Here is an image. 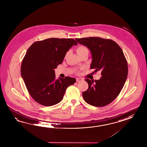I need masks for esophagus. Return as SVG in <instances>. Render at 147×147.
<instances>
[{"instance_id":"34e87169","label":"esophagus","mask_w":147,"mask_h":147,"mask_svg":"<svg viewBox=\"0 0 147 147\" xmlns=\"http://www.w3.org/2000/svg\"><path fill=\"white\" fill-rule=\"evenodd\" d=\"M76 82H80V81H82V79H81V78H76Z\"/></svg>"}]
</instances>
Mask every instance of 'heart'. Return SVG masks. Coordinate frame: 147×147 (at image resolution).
Wrapping results in <instances>:
<instances>
[{"instance_id":"b5f03b06","label":"heart","mask_w":147,"mask_h":147,"mask_svg":"<svg viewBox=\"0 0 147 147\" xmlns=\"http://www.w3.org/2000/svg\"><path fill=\"white\" fill-rule=\"evenodd\" d=\"M88 50L87 49V48H86L84 46H79L77 49H76V52L78 55L81 54L82 53H83V51H86V50Z\"/></svg>"}]
</instances>
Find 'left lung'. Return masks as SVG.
Instances as JSON below:
<instances>
[{
  "label": "left lung",
  "instance_id": "left-lung-1",
  "mask_svg": "<svg viewBox=\"0 0 147 147\" xmlns=\"http://www.w3.org/2000/svg\"><path fill=\"white\" fill-rule=\"evenodd\" d=\"M88 47L92 55L91 69L101 71L98 80L85 79L89 88L82 93L85 101L96 107L111 103L121 92L128 74V66L121 48L113 40L100 37L76 38Z\"/></svg>",
  "mask_w": 147,
  "mask_h": 147
}]
</instances>
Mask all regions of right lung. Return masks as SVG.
Returning <instances> with one entry per match:
<instances>
[{
    "mask_svg": "<svg viewBox=\"0 0 147 147\" xmlns=\"http://www.w3.org/2000/svg\"><path fill=\"white\" fill-rule=\"evenodd\" d=\"M78 43L73 39L49 38L29 47L21 73L29 94L38 103L51 106L61 102L68 86L76 82L69 76L55 79L54 69L61 64L68 50Z\"/></svg>",
    "mask_w": 147,
    "mask_h": 147,
    "instance_id": "add662e5",
    "label": "right lung"
}]
</instances>
